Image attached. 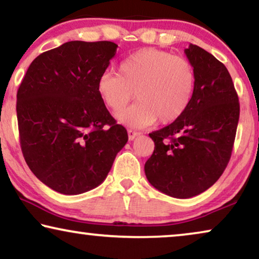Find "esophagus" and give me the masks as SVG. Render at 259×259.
<instances>
[{
	"mask_svg": "<svg viewBox=\"0 0 259 259\" xmlns=\"http://www.w3.org/2000/svg\"><path fill=\"white\" fill-rule=\"evenodd\" d=\"M127 133H128V139L130 140H134L137 137L140 136L139 132H136V131H132V130L127 131Z\"/></svg>",
	"mask_w": 259,
	"mask_h": 259,
	"instance_id": "34e87169",
	"label": "esophagus"
}]
</instances>
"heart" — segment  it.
<instances>
[{
    "instance_id": "1",
    "label": "heart",
    "mask_w": 259,
    "mask_h": 259,
    "mask_svg": "<svg viewBox=\"0 0 259 259\" xmlns=\"http://www.w3.org/2000/svg\"><path fill=\"white\" fill-rule=\"evenodd\" d=\"M196 69L189 60L155 48H143L123 59L118 74L104 73L97 83L101 101L118 113L132 100V107L119 113L120 122L132 127L171 123L182 116L196 90Z\"/></svg>"
}]
</instances>
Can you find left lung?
Masks as SVG:
<instances>
[{
    "label": "left lung",
    "instance_id": "left-lung-1",
    "mask_svg": "<svg viewBox=\"0 0 259 259\" xmlns=\"http://www.w3.org/2000/svg\"><path fill=\"white\" fill-rule=\"evenodd\" d=\"M185 54L196 69L193 98L178 120L150 133L154 151L145 164L151 185L175 198L198 196L217 182L231 158L239 120L226 67L196 45Z\"/></svg>",
    "mask_w": 259,
    "mask_h": 259
}]
</instances>
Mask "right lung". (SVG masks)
Segmentation results:
<instances>
[{
    "label": "right lung",
    "mask_w": 259,
    "mask_h": 259,
    "mask_svg": "<svg viewBox=\"0 0 259 259\" xmlns=\"http://www.w3.org/2000/svg\"><path fill=\"white\" fill-rule=\"evenodd\" d=\"M111 41H69L30 63L16 113L24 160L37 179L62 194L100 185L128 136L98 94L114 58Z\"/></svg>",
    "instance_id": "1"
}]
</instances>
